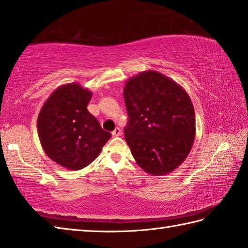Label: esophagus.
Here are the masks:
<instances>
[{
    "label": "esophagus",
    "instance_id": "34e87169",
    "mask_svg": "<svg viewBox=\"0 0 248 248\" xmlns=\"http://www.w3.org/2000/svg\"><path fill=\"white\" fill-rule=\"evenodd\" d=\"M112 134H113V136H119L121 134V131L119 128H116L112 132Z\"/></svg>",
    "mask_w": 248,
    "mask_h": 248
}]
</instances>
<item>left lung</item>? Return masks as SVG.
Listing matches in <instances>:
<instances>
[{
	"mask_svg": "<svg viewBox=\"0 0 248 248\" xmlns=\"http://www.w3.org/2000/svg\"><path fill=\"white\" fill-rule=\"evenodd\" d=\"M129 115L125 141L138 165L154 176L175 170L191 151L195 134L192 100L182 86L161 72H140L125 82Z\"/></svg>",
	"mask_w": 248,
	"mask_h": 248,
	"instance_id": "8db88e82",
	"label": "left lung"
}]
</instances>
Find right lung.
<instances>
[{"label": "right lung", "instance_id": "obj_1", "mask_svg": "<svg viewBox=\"0 0 248 248\" xmlns=\"http://www.w3.org/2000/svg\"><path fill=\"white\" fill-rule=\"evenodd\" d=\"M93 93L78 83L57 87L37 119L43 149L52 161L70 170L88 166L110 139L87 110Z\"/></svg>", "mask_w": 248, "mask_h": 248}]
</instances>
